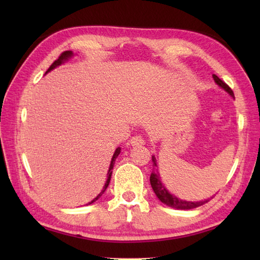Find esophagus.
Segmentation results:
<instances>
[{
  "label": "esophagus",
  "instance_id": "1",
  "mask_svg": "<svg viewBox=\"0 0 260 260\" xmlns=\"http://www.w3.org/2000/svg\"><path fill=\"white\" fill-rule=\"evenodd\" d=\"M129 143H131L132 146H139V145H143V144H144V140H143L142 136H137V135H136V136L132 137Z\"/></svg>",
  "mask_w": 260,
  "mask_h": 260
}]
</instances>
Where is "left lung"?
I'll return each instance as SVG.
<instances>
[{"label":"left lung","instance_id":"left-lung-1","mask_svg":"<svg viewBox=\"0 0 260 260\" xmlns=\"http://www.w3.org/2000/svg\"><path fill=\"white\" fill-rule=\"evenodd\" d=\"M212 77H213L214 81L217 82V85H219L220 87L222 88V89L227 91L230 96L234 97V91L231 90V88L227 84H225V82H223L221 79H220L218 76L212 75ZM152 162H153L154 171L151 173V176H150L151 185H152V189H153L154 193H155L156 197L159 199V201H161L162 203L167 204V206H169L171 208H174V209L189 210V209H194V208H198L200 206H203L204 203H207V202L210 201V199H207V200H204V201H199V202L184 201V200H181V199H179V198H176L173 194H171V193L167 189H165L164 184L162 183L157 169L155 170V168L157 167L155 156H152Z\"/></svg>","mask_w":260,"mask_h":260}]
</instances>
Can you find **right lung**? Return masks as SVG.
Wrapping results in <instances>:
<instances>
[{"mask_svg":"<svg viewBox=\"0 0 260 260\" xmlns=\"http://www.w3.org/2000/svg\"><path fill=\"white\" fill-rule=\"evenodd\" d=\"M73 56H74L73 51H69V50H68V51H64V52H62L61 54H60V57L56 60V61H53V63L50 66V67H49V69L46 71V74H47V73H49V71H51L52 69H54L56 67H58V66H60L61 63H63L64 61H67V60H68L70 57H73ZM119 153H120V147H117V148H116V151H115V153H114L113 157H112V162H110V165H109V170H108V173H107V181H106V183H105V185H104V187H103L102 192L99 193V194H98L95 199H93L92 201H90L89 203H88V204H91V203L95 202L96 200H98V199L103 196V193H104L105 191H106L107 186H108L109 182H110V178H112V173H113V168H114L115 161H116V158H117V156L119 155ZM88 204H87V206H88Z\"/></svg>","mask_w":260,"mask_h":260,"instance_id":"right-lung-1","label":"right lung"}]
</instances>
